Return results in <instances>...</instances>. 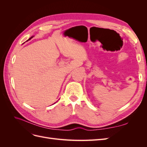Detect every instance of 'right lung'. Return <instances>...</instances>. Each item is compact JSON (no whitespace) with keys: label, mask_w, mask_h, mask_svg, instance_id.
Listing matches in <instances>:
<instances>
[{"label":"right lung","mask_w":147,"mask_h":147,"mask_svg":"<svg viewBox=\"0 0 147 147\" xmlns=\"http://www.w3.org/2000/svg\"><path fill=\"white\" fill-rule=\"evenodd\" d=\"M33 37H34V36H32V37H31L30 38H29V39L28 40H30V39H31V38H32ZM28 40H27V41H28ZM55 103H56V102H55Z\"/></svg>","instance_id":"add662e5"}]
</instances>
